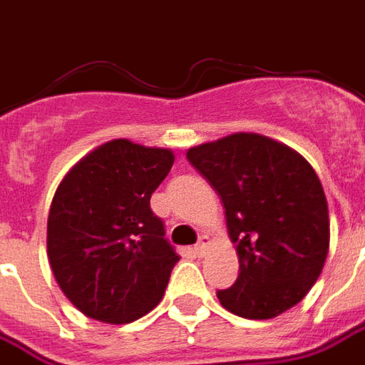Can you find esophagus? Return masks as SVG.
<instances>
[{"label":"esophagus","instance_id":"esophagus-1","mask_svg":"<svg viewBox=\"0 0 365 365\" xmlns=\"http://www.w3.org/2000/svg\"><path fill=\"white\" fill-rule=\"evenodd\" d=\"M209 245H211V238L207 237V235H201V237H199L197 246H195L193 250H195V254H197V256H203V254H205V250H207V246H209Z\"/></svg>","mask_w":365,"mask_h":365}]
</instances>
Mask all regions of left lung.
Segmentation results:
<instances>
[{
	"instance_id": "obj_1",
	"label": "left lung",
	"mask_w": 365,
	"mask_h": 365,
	"mask_svg": "<svg viewBox=\"0 0 365 365\" xmlns=\"http://www.w3.org/2000/svg\"><path fill=\"white\" fill-rule=\"evenodd\" d=\"M221 195L238 277L217 291L230 313L264 321L295 307L322 272L330 245L329 203L313 166L287 144L235 133L187 150Z\"/></svg>"
}]
</instances>
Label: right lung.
Masks as SVG:
<instances>
[{
	"instance_id": "right-lung-1",
	"label": "right lung",
	"mask_w": 365,
	"mask_h": 365,
	"mask_svg": "<svg viewBox=\"0 0 365 365\" xmlns=\"http://www.w3.org/2000/svg\"><path fill=\"white\" fill-rule=\"evenodd\" d=\"M174 160L170 148L115 138L76 162L56 187L46 254L62 293L86 317L125 324L164 297L180 256L150 195Z\"/></svg>"
}]
</instances>
